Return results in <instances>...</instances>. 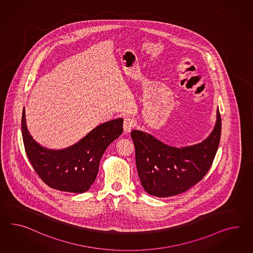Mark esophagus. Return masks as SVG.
I'll return each instance as SVG.
<instances>
[{
    "label": "esophagus",
    "instance_id": "34e87169",
    "mask_svg": "<svg viewBox=\"0 0 253 253\" xmlns=\"http://www.w3.org/2000/svg\"><path fill=\"white\" fill-rule=\"evenodd\" d=\"M135 125V121L131 117H125L124 122H123V130L125 133L130 132V130L134 127Z\"/></svg>",
    "mask_w": 253,
    "mask_h": 253
}]
</instances>
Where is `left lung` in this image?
Masks as SVG:
<instances>
[{"instance_id":"obj_1","label":"left lung","mask_w":253,"mask_h":253,"mask_svg":"<svg viewBox=\"0 0 253 253\" xmlns=\"http://www.w3.org/2000/svg\"><path fill=\"white\" fill-rule=\"evenodd\" d=\"M211 134L200 144L177 148L141 130L130 133L137 171L144 190L157 197H170L197 184L210 169L217 152L222 122L219 109Z\"/></svg>"}]
</instances>
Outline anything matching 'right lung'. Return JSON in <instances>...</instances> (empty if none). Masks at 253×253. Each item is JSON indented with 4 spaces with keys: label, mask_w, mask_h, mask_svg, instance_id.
Instances as JSON below:
<instances>
[{
    "label": "right lung",
    "mask_w": 253,
    "mask_h": 253,
    "mask_svg": "<svg viewBox=\"0 0 253 253\" xmlns=\"http://www.w3.org/2000/svg\"><path fill=\"white\" fill-rule=\"evenodd\" d=\"M122 118L98 125L78 143L62 150H51L36 143L29 134L23 110L21 128L26 154L36 173L48 187L82 193L95 181L99 162L107 147L123 133Z\"/></svg>",
    "instance_id": "right-lung-1"
}]
</instances>
